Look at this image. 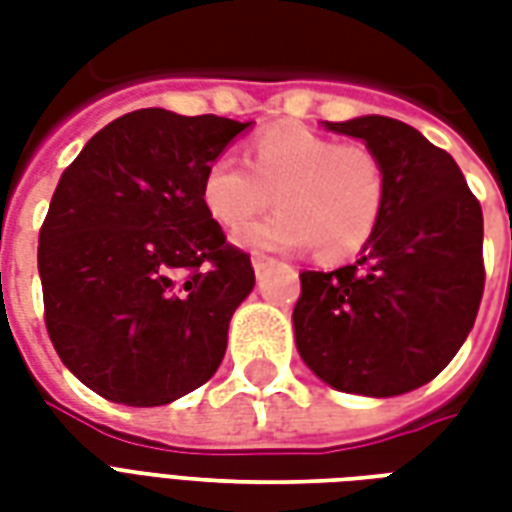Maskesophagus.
I'll use <instances>...</instances> for the list:
<instances>
[{
    "mask_svg": "<svg viewBox=\"0 0 512 512\" xmlns=\"http://www.w3.org/2000/svg\"><path fill=\"white\" fill-rule=\"evenodd\" d=\"M268 266H274V260H271V257H266V255H255V257H252V268H255L257 277H260V274H263V271H266Z\"/></svg>",
    "mask_w": 512,
    "mask_h": 512,
    "instance_id": "obj_1",
    "label": "esophagus"
}]
</instances>
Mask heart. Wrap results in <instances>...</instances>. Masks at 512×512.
Masks as SVG:
<instances>
[{"label": "heart", "mask_w": 512, "mask_h": 512, "mask_svg": "<svg viewBox=\"0 0 512 512\" xmlns=\"http://www.w3.org/2000/svg\"><path fill=\"white\" fill-rule=\"evenodd\" d=\"M246 163L216 156L202 178V205L224 230H241L278 197L280 211L238 233L246 249L310 246L323 260L365 249L386 208V169L365 145H340L304 126L266 128Z\"/></svg>", "instance_id": "obj_1"}]
</instances>
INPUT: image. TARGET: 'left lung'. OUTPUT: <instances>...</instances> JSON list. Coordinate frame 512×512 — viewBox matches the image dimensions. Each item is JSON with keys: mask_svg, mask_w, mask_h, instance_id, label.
Masks as SVG:
<instances>
[{"mask_svg": "<svg viewBox=\"0 0 512 512\" xmlns=\"http://www.w3.org/2000/svg\"><path fill=\"white\" fill-rule=\"evenodd\" d=\"M386 169V208L354 266L301 271L296 348L340 392L395 397L439 376L469 337L485 285L483 208L455 158L381 115L326 123Z\"/></svg>", "mask_w": 512, "mask_h": 512, "instance_id": "1", "label": "left lung"}]
</instances>
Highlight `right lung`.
Returning a JSON list of instances; mask_svg holds the SVG:
<instances>
[{
  "label": "right lung",
  "instance_id": "1",
  "mask_svg": "<svg viewBox=\"0 0 512 512\" xmlns=\"http://www.w3.org/2000/svg\"><path fill=\"white\" fill-rule=\"evenodd\" d=\"M249 126L136 109L62 172L38 241L46 329L106 400L167 406L222 365L255 268L205 211L202 178Z\"/></svg>",
  "mask_w": 512,
  "mask_h": 512
}]
</instances>
